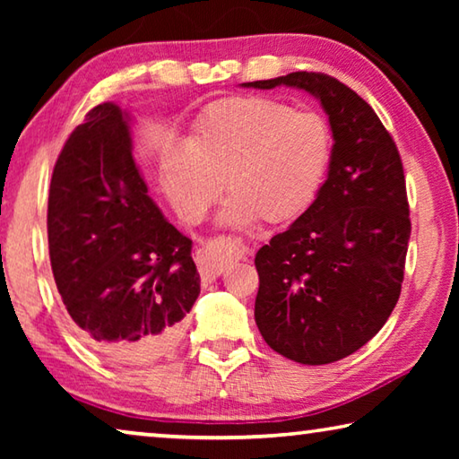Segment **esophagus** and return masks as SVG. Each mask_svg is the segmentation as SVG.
<instances>
[{"label":"esophagus","instance_id":"34e87169","mask_svg":"<svg viewBox=\"0 0 459 459\" xmlns=\"http://www.w3.org/2000/svg\"><path fill=\"white\" fill-rule=\"evenodd\" d=\"M224 244L233 245V251L230 254L223 253ZM247 255H251V248L237 238H216L212 243L200 247L196 251V263L202 283H212L216 277H221L224 273V267H227L229 261L243 259Z\"/></svg>","mask_w":459,"mask_h":459}]
</instances>
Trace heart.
Here are the masks:
<instances>
[{
  "label": "heart",
  "instance_id": "obj_1",
  "mask_svg": "<svg viewBox=\"0 0 459 459\" xmlns=\"http://www.w3.org/2000/svg\"><path fill=\"white\" fill-rule=\"evenodd\" d=\"M332 129L312 108L263 97H232L206 108L186 139V155H168L161 184L178 214L198 222L227 184L222 222L259 219L287 224L306 214L328 176Z\"/></svg>",
  "mask_w": 459,
  "mask_h": 459
}]
</instances>
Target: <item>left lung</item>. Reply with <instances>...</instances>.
Listing matches in <instances>:
<instances>
[{"instance_id": "left-lung-1", "label": "left lung", "mask_w": 459, "mask_h": 459, "mask_svg": "<svg viewBox=\"0 0 459 459\" xmlns=\"http://www.w3.org/2000/svg\"><path fill=\"white\" fill-rule=\"evenodd\" d=\"M279 84L314 95L328 115L333 152L316 202L255 257V322L267 344L299 364H330L383 328L401 295L411 237L397 145L362 97L324 73H290Z\"/></svg>"}]
</instances>
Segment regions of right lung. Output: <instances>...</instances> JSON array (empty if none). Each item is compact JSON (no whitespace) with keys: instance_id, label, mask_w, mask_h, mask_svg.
<instances>
[{"instance_id":"add662e5","label":"right lung","mask_w":459,"mask_h":459,"mask_svg":"<svg viewBox=\"0 0 459 459\" xmlns=\"http://www.w3.org/2000/svg\"><path fill=\"white\" fill-rule=\"evenodd\" d=\"M48 248L74 330L121 364L164 356L200 293L192 240L147 194L129 117L91 108L56 160L48 194Z\"/></svg>"}]
</instances>
